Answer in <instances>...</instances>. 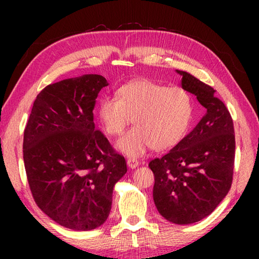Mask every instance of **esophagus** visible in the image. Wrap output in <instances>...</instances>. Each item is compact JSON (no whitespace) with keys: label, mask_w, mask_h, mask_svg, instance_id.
Segmentation results:
<instances>
[{"label":"esophagus","mask_w":259,"mask_h":259,"mask_svg":"<svg viewBox=\"0 0 259 259\" xmlns=\"http://www.w3.org/2000/svg\"><path fill=\"white\" fill-rule=\"evenodd\" d=\"M126 164H128V166H129L130 169H135L136 166H138L139 162L136 160V159H131V157H130V159L126 160Z\"/></svg>","instance_id":"34e87169"}]
</instances>
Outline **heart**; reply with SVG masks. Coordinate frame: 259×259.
<instances>
[{
	"mask_svg": "<svg viewBox=\"0 0 259 259\" xmlns=\"http://www.w3.org/2000/svg\"><path fill=\"white\" fill-rule=\"evenodd\" d=\"M116 98L100 100L98 117L109 136L122 134L133 120L134 128L116 143L117 150L128 156L137 157L150 147L155 151L172 147L181 142L190 125L192 97L181 87L136 80L120 87Z\"/></svg>",
	"mask_w": 259,
	"mask_h": 259,
	"instance_id": "b5f03b06",
	"label": "heart"
}]
</instances>
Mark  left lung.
Masks as SVG:
<instances>
[{
	"mask_svg": "<svg viewBox=\"0 0 259 259\" xmlns=\"http://www.w3.org/2000/svg\"><path fill=\"white\" fill-rule=\"evenodd\" d=\"M182 88L205 108L202 119L168 154L150 162L153 200L162 217L187 225L209 216L229 193L233 179V120L211 87L187 72Z\"/></svg>",
	"mask_w": 259,
	"mask_h": 259,
	"instance_id": "1",
	"label": "left lung"
}]
</instances>
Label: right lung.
<instances>
[{"label":"right lung","mask_w":259,"mask_h":259,"mask_svg":"<svg viewBox=\"0 0 259 259\" xmlns=\"http://www.w3.org/2000/svg\"><path fill=\"white\" fill-rule=\"evenodd\" d=\"M107 85L97 74L49 84L37 95L25 128L24 163L35 202L74 231L106 222L114 186L126 172L124 157L95 129L96 98Z\"/></svg>","instance_id":"obj_1"}]
</instances>
